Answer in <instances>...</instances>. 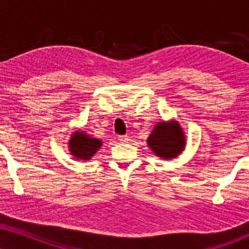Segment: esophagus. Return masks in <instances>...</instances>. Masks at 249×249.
Wrapping results in <instances>:
<instances>
[{"instance_id":"1","label":"esophagus","mask_w":249,"mask_h":249,"mask_svg":"<svg viewBox=\"0 0 249 249\" xmlns=\"http://www.w3.org/2000/svg\"><path fill=\"white\" fill-rule=\"evenodd\" d=\"M129 136H127V135H122V136H119V141L121 143H128L129 142Z\"/></svg>"}]
</instances>
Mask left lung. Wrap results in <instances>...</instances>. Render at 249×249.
<instances>
[{
    "instance_id": "obj_1",
    "label": "left lung",
    "mask_w": 249,
    "mask_h": 249,
    "mask_svg": "<svg viewBox=\"0 0 249 249\" xmlns=\"http://www.w3.org/2000/svg\"><path fill=\"white\" fill-rule=\"evenodd\" d=\"M146 142L156 156L172 159L185 150L186 137L179 122L171 120L168 122H158Z\"/></svg>"
}]
</instances>
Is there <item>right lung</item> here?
Here are the masks:
<instances>
[{"label":"right lung","instance_id":"add662e5","mask_svg":"<svg viewBox=\"0 0 249 249\" xmlns=\"http://www.w3.org/2000/svg\"><path fill=\"white\" fill-rule=\"evenodd\" d=\"M101 142L98 139H92L84 131H75L69 140V151L76 159L90 160L92 156L100 149Z\"/></svg>","mask_w":249,"mask_h":249}]
</instances>
